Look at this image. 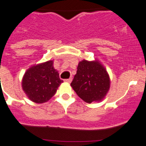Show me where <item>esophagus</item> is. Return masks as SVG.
I'll list each match as a JSON object with an SVG mask.
<instances>
[{"label":"esophagus","instance_id":"1","mask_svg":"<svg viewBox=\"0 0 146 146\" xmlns=\"http://www.w3.org/2000/svg\"><path fill=\"white\" fill-rule=\"evenodd\" d=\"M64 81H65V82H66V83H69V84H70V83L72 81V78H68V79H65V80H64Z\"/></svg>","mask_w":146,"mask_h":146}]
</instances>
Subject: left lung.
Segmentation results:
<instances>
[{
	"mask_svg": "<svg viewBox=\"0 0 146 146\" xmlns=\"http://www.w3.org/2000/svg\"><path fill=\"white\" fill-rule=\"evenodd\" d=\"M70 86L82 100L91 104L105 97L110 89V78L99 61L83 60L78 63Z\"/></svg>",
	"mask_w": 146,
	"mask_h": 146,
	"instance_id": "left-lung-1",
	"label": "left lung"
}]
</instances>
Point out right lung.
<instances>
[{
	"label": "right lung",
	"instance_id": "right-lung-1",
	"mask_svg": "<svg viewBox=\"0 0 146 146\" xmlns=\"http://www.w3.org/2000/svg\"><path fill=\"white\" fill-rule=\"evenodd\" d=\"M62 82L54 68L53 61L49 60L29 68L24 73L21 86L30 100L42 104L55 94Z\"/></svg>",
	"mask_w": 146,
	"mask_h": 146
}]
</instances>
